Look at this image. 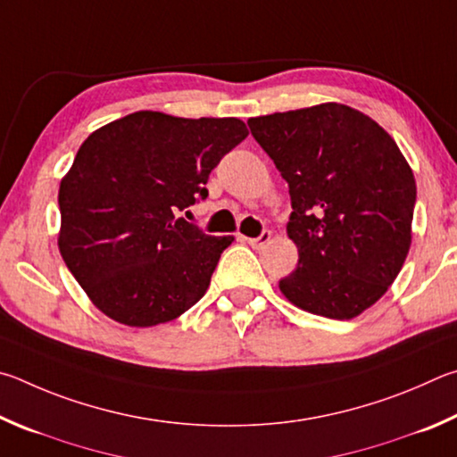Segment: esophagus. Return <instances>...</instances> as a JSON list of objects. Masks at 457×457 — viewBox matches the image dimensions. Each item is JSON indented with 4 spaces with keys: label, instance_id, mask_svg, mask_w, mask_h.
I'll list each match as a JSON object with an SVG mask.
<instances>
[{
    "label": "esophagus",
    "instance_id": "1",
    "mask_svg": "<svg viewBox=\"0 0 457 457\" xmlns=\"http://www.w3.org/2000/svg\"><path fill=\"white\" fill-rule=\"evenodd\" d=\"M270 238H273V235H270V230H262V233L259 235V237H254V238H245L246 243H249L253 249H262V246H265L267 243H270Z\"/></svg>",
    "mask_w": 457,
    "mask_h": 457
}]
</instances>
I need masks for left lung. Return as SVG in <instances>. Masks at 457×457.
Here are the masks:
<instances>
[{
    "mask_svg": "<svg viewBox=\"0 0 457 457\" xmlns=\"http://www.w3.org/2000/svg\"><path fill=\"white\" fill-rule=\"evenodd\" d=\"M289 184L287 235L297 269L278 281L293 305L353 319L395 281L411 245L415 179L395 140L345 104L249 120Z\"/></svg>",
    "mask_w": 457,
    "mask_h": 457,
    "instance_id": "8db88e82",
    "label": "left lung"
}]
</instances>
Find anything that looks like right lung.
Returning <instances> with one entry per match:
<instances>
[{"label": "right lung", "instance_id": "right-lung-1", "mask_svg": "<svg viewBox=\"0 0 457 457\" xmlns=\"http://www.w3.org/2000/svg\"><path fill=\"white\" fill-rule=\"evenodd\" d=\"M246 136L238 118L142 110L84 140L60 184L58 246L104 315L152 327L200 301L233 237L176 214L208 196L212 168Z\"/></svg>", "mask_w": 457, "mask_h": 457}]
</instances>
